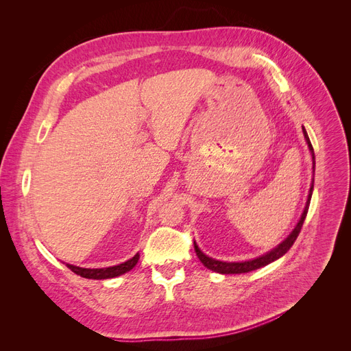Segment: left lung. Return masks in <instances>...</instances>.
I'll return each instance as SVG.
<instances>
[{
  "label": "left lung",
  "mask_w": 351,
  "mask_h": 351,
  "mask_svg": "<svg viewBox=\"0 0 351 351\" xmlns=\"http://www.w3.org/2000/svg\"><path fill=\"white\" fill-rule=\"evenodd\" d=\"M303 134H304V139H306V143L307 146H309V151L312 154V161H313V174H315V152H313V146L309 141V136H307L304 127H303ZM312 192H313V182H312V186H311V190H309V196H307V202H306V206H304V210L303 214L299 219V222H297V226L294 227V230L291 231V234L287 237L281 244H278L277 247L272 249L271 252L262 254V256L256 258V259H252V261H246V262H222V261H217V259H212L209 256H206V254L202 252L199 247L196 241L193 243L195 244V252L197 254L199 261L205 265V267L210 271L214 272H218V274H244V272H250V271H254L258 268H262L265 267V265H268L274 261L280 259L282 254H285L287 252L290 250V247L294 244L297 236H299V232L303 227V222L306 219V215H307V210H309V205H311V197H312Z\"/></svg>",
  "instance_id": "8db88e82"
}]
</instances>
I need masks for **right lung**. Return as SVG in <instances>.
Listing matches in <instances>:
<instances>
[{"label": "right lung", "mask_w": 351, "mask_h": 351, "mask_svg": "<svg viewBox=\"0 0 351 351\" xmlns=\"http://www.w3.org/2000/svg\"><path fill=\"white\" fill-rule=\"evenodd\" d=\"M139 253H136L132 259H129L124 263L115 265V267H108V268H97V269H90V268H80V267H74V265L67 263V268L73 271L74 274L80 275L83 278H89V280H107V278H115L119 275H123L125 272H129L136 267L137 261H139Z\"/></svg>", "instance_id": "add662e5"}]
</instances>
